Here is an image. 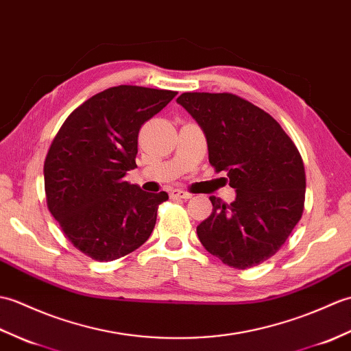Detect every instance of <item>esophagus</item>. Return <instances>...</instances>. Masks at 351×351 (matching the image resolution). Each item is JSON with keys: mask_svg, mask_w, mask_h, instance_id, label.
<instances>
[{"mask_svg": "<svg viewBox=\"0 0 351 351\" xmlns=\"http://www.w3.org/2000/svg\"><path fill=\"white\" fill-rule=\"evenodd\" d=\"M171 198H178V199H189L192 198V195L189 192H184V191H180V189H173L169 192Z\"/></svg>", "mask_w": 351, "mask_h": 351, "instance_id": "obj_1", "label": "esophagus"}]
</instances>
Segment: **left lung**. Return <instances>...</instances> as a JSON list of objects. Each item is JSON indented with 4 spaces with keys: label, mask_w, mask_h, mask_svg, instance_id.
Here are the masks:
<instances>
[{
    "label": "left lung",
    "mask_w": 351,
    "mask_h": 351,
    "mask_svg": "<svg viewBox=\"0 0 351 351\" xmlns=\"http://www.w3.org/2000/svg\"><path fill=\"white\" fill-rule=\"evenodd\" d=\"M177 104L204 132L210 165L236 189L230 206L210 197L213 212L197 227L199 241L231 267L258 266L303 213L306 178L298 147L274 117L231 93H183Z\"/></svg>",
    "instance_id": "obj_1"
}]
</instances>
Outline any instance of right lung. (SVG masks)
I'll use <instances>...</instances> for the list:
<instances>
[{"instance_id":"1","label":"right lung","mask_w":351,"mask_h":351,"mask_svg":"<svg viewBox=\"0 0 351 351\" xmlns=\"http://www.w3.org/2000/svg\"><path fill=\"white\" fill-rule=\"evenodd\" d=\"M177 91L119 85L77 106L45 160L51 215L76 249L97 261L134 252L150 237L167 192L124 180L136 168L138 134Z\"/></svg>"}]
</instances>
